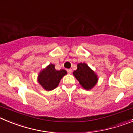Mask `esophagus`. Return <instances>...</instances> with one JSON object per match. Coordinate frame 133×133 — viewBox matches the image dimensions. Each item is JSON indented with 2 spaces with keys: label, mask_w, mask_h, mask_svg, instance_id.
<instances>
[{
  "label": "esophagus",
  "mask_w": 133,
  "mask_h": 133,
  "mask_svg": "<svg viewBox=\"0 0 133 133\" xmlns=\"http://www.w3.org/2000/svg\"><path fill=\"white\" fill-rule=\"evenodd\" d=\"M66 71H67V72L69 74H70L71 73V72H72V70H71V69H67V70H66Z\"/></svg>",
  "instance_id": "34e87169"
}]
</instances>
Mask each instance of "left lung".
<instances>
[{"instance_id":"left-lung-1","label":"left lung","mask_w":133,"mask_h":133,"mask_svg":"<svg viewBox=\"0 0 133 133\" xmlns=\"http://www.w3.org/2000/svg\"><path fill=\"white\" fill-rule=\"evenodd\" d=\"M73 75L86 90H90L93 88L98 81L96 74L86 63H81L78 64L77 69L74 71Z\"/></svg>"}]
</instances>
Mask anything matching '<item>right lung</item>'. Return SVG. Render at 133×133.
Here are the masks:
<instances>
[{
	"label": "right lung",
	"instance_id": "1",
	"mask_svg": "<svg viewBox=\"0 0 133 133\" xmlns=\"http://www.w3.org/2000/svg\"><path fill=\"white\" fill-rule=\"evenodd\" d=\"M66 73L67 72L64 69L56 70L55 64H50L40 72L38 81L45 90H52L57 87L61 79Z\"/></svg>",
	"mask_w": 133,
	"mask_h": 133
}]
</instances>
